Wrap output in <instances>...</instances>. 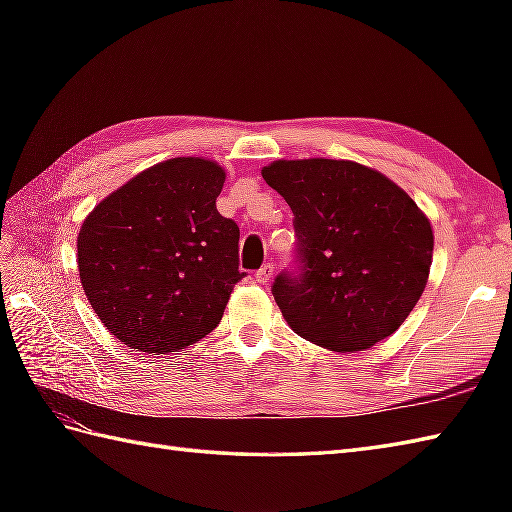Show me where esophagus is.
I'll list each match as a JSON object with an SVG mask.
<instances>
[{
  "label": "esophagus",
  "mask_w": 512,
  "mask_h": 512,
  "mask_svg": "<svg viewBox=\"0 0 512 512\" xmlns=\"http://www.w3.org/2000/svg\"><path fill=\"white\" fill-rule=\"evenodd\" d=\"M273 273H275V266H273V264H264V266L259 268L257 273H255V279L259 281V284H266V281H268L270 277H273Z\"/></svg>",
  "instance_id": "esophagus-1"
}]
</instances>
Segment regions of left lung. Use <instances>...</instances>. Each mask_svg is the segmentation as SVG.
<instances>
[{
	"instance_id": "left-lung-1",
	"label": "left lung",
	"mask_w": 512,
	"mask_h": 512,
	"mask_svg": "<svg viewBox=\"0 0 512 512\" xmlns=\"http://www.w3.org/2000/svg\"><path fill=\"white\" fill-rule=\"evenodd\" d=\"M262 176L292 211L295 264L273 297L303 339L334 352L394 334L427 286L433 233L409 195L350 160H277Z\"/></svg>"
}]
</instances>
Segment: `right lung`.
<instances>
[{"label": "right lung", "instance_id": "1", "mask_svg": "<svg viewBox=\"0 0 512 512\" xmlns=\"http://www.w3.org/2000/svg\"><path fill=\"white\" fill-rule=\"evenodd\" d=\"M226 173L173 158L105 198L83 222L79 275L103 325L136 352H178L220 323L239 270V226L217 213Z\"/></svg>", "mask_w": 512, "mask_h": 512}]
</instances>
